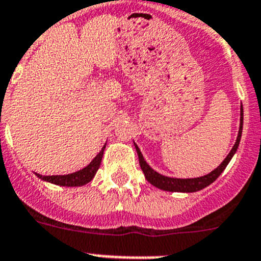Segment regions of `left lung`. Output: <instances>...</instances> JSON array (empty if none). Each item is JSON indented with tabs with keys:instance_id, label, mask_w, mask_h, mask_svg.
Here are the masks:
<instances>
[{
	"instance_id": "8db88e82",
	"label": "left lung",
	"mask_w": 261,
	"mask_h": 261,
	"mask_svg": "<svg viewBox=\"0 0 261 261\" xmlns=\"http://www.w3.org/2000/svg\"><path fill=\"white\" fill-rule=\"evenodd\" d=\"M239 131L238 136H237V140L234 143L231 151L229 152L225 160L222 161L215 170H212L208 174L203 175V177L198 178H173V177H166V175L160 174L157 173L154 169H152L151 166L148 165L147 161L143 157L142 152H140L139 147L134 143L135 145V149L138 152V157H139V164L140 168H142L143 173H144V177L148 182L151 183L152 186L157 187L160 190H164V191H170V192H196L200 191V190L205 189L206 186H210L211 183L215 182L220 175H221L222 171L225 170V168L227 166V164L230 163V160L233 159V156L236 154L237 149L239 147V142H241L242 136V130H243V108L241 105V119H239Z\"/></svg>"
}]
</instances>
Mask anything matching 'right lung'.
Returning <instances> with one entry per match:
<instances>
[{"label":"right lung","mask_w":261,"mask_h":261,"mask_svg":"<svg viewBox=\"0 0 261 261\" xmlns=\"http://www.w3.org/2000/svg\"><path fill=\"white\" fill-rule=\"evenodd\" d=\"M105 147H107V143H105L104 147L101 148V151L96 154L95 159L91 161L86 168L81 169V170L75 171V173H70V174L65 175H41L35 173V175H37V178H40L44 182L53 183V185H57V186H65V187H78V186H84L88 182L93 179L96 171L100 168V164H101L102 156H104Z\"/></svg>","instance_id":"right-lung-1"}]
</instances>
